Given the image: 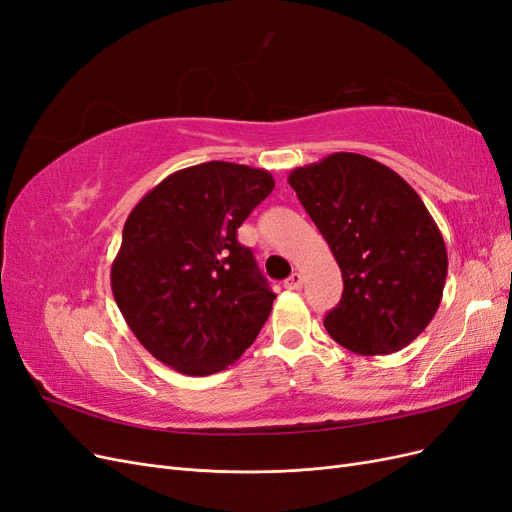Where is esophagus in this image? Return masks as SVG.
Instances as JSON below:
<instances>
[{
    "label": "esophagus",
    "instance_id": "obj_1",
    "mask_svg": "<svg viewBox=\"0 0 512 512\" xmlns=\"http://www.w3.org/2000/svg\"><path fill=\"white\" fill-rule=\"evenodd\" d=\"M284 286L288 288V290H301V286H303V277H301V273H292L288 280L284 282Z\"/></svg>",
    "mask_w": 512,
    "mask_h": 512
}]
</instances>
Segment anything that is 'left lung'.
Returning <instances> with one entry per match:
<instances>
[{
    "instance_id": "1",
    "label": "left lung",
    "mask_w": 512,
    "mask_h": 512,
    "mask_svg": "<svg viewBox=\"0 0 512 512\" xmlns=\"http://www.w3.org/2000/svg\"><path fill=\"white\" fill-rule=\"evenodd\" d=\"M288 183L342 269V301L324 318L363 356L406 348L436 316L448 271L442 232L395 170L359 153L294 168Z\"/></svg>"
}]
</instances>
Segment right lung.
<instances>
[{
	"instance_id": "obj_1",
	"label": "right lung",
	"mask_w": 512,
	"mask_h": 512,
	"mask_svg": "<svg viewBox=\"0 0 512 512\" xmlns=\"http://www.w3.org/2000/svg\"><path fill=\"white\" fill-rule=\"evenodd\" d=\"M273 185L262 168L205 162L168 175L128 215L113 297L164 365L209 376L254 344L275 292L237 228Z\"/></svg>"
}]
</instances>
